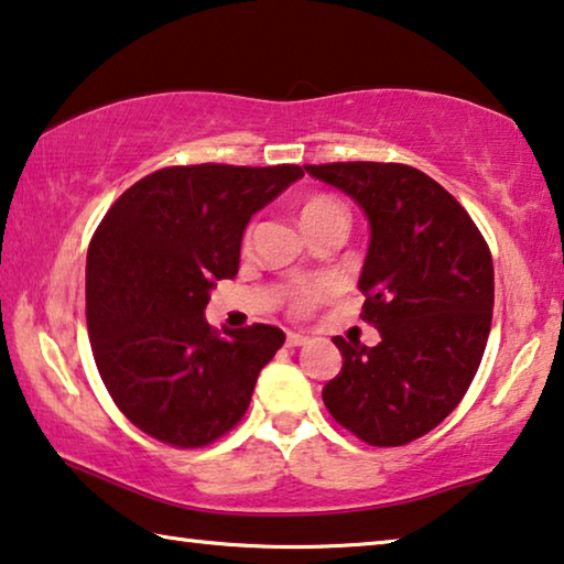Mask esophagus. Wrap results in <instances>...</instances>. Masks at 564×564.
Here are the masks:
<instances>
[{
    "label": "esophagus",
    "instance_id": "obj_1",
    "mask_svg": "<svg viewBox=\"0 0 564 564\" xmlns=\"http://www.w3.org/2000/svg\"><path fill=\"white\" fill-rule=\"evenodd\" d=\"M285 344H289V346H303V344H308V336L296 334V330H289V336H285Z\"/></svg>",
    "mask_w": 564,
    "mask_h": 564
}]
</instances>
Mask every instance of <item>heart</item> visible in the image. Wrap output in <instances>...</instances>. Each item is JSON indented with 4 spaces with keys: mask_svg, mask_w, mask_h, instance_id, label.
<instances>
[{
    "mask_svg": "<svg viewBox=\"0 0 564 564\" xmlns=\"http://www.w3.org/2000/svg\"><path fill=\"white\" fill-rule=\"evenodd\" d=\"M328 210H341V205H338V200L328 198V195H314V198H308L301 208L303 226H306L308 220L324 216V213H328ZM324 296H326V285L324 283L306 281V283H299L296 289L291 291L289 301L296 311H306L311 306H316L318 301H324Z\"/></svg>",
    "mask_w": 564,
    "mask_h": 564,
    "instance_id": "b5f03b06",
    "label": "heart"
}]
</instances>
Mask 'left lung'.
<instances>
[{
  "label": "left lung",
  "instance_id": "1",
  "mask_svg": "<svg viewBox=\"0 0 564 564\" xmlns=\"http://www.w3.org/2000/svg\"><path fill=\"white\" fill-rule=\"evenodd\" d=\"M369 218L359 289L377 346L336 336L344 356L324 404L373 446L432 432L467 394L489 338L495 268L487 240L452 193L401 163L303 165Z\"/></svg>",
  "mask_w": 564,
  "mask_h": 564
}]
</instances>
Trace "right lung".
<instances>
[{"instance_id": "1", "label": "right lung", "mask_w": 564, "mask_h": 564, "mask_svg": "<svg viewBox=\"0 0 564 564\" xmlns=\"http://www.w3.org/2000/svg\"><path fill=\"white\" fill-rule=\"evenodd\" d=\"M303 177L299 165H175L128 187L87 250V330L97 371L142 432L195 449L230 432L285 341L275 326L205 321L234 279L253 213Z\"/></svg>"}]
</instances>
